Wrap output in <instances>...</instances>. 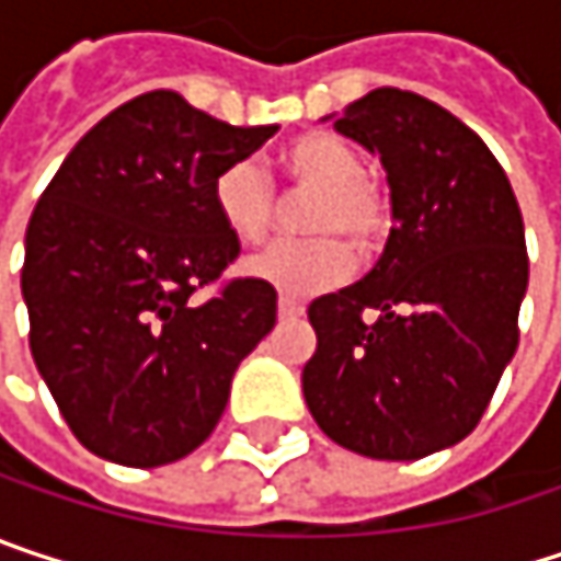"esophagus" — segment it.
<instances>
[{
	"label": "esophagus",
	"instance_id": "obj_1",
	"mask_svg": "<svg viewBox=\"0 0 561 561\" xmlns=\"http://www.w3.org/2000/svg\"><path fill=\"white\" fill-rule=\"evenodd\" d=\"M305 314V308L295 301V298H288V295H282L279 298V318H301Z\"/></svg>",
	"mask_w": 561,
	"mask_h": 561
}]
</instances>
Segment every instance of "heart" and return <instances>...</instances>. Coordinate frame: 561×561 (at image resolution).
I'll use <instances>...</instances> for the list:
<instances>
[{
  "label": "heart",
  "instance_id": "heart-1",
  "mask_svg": "<svg viewBox=\"0 0 561 561\" xmlns=\"http://www.w3.org/2000/svg\"><path fill=\"white\" fill-rule=\"evenodd\" d=\"M279 169L291 191L311 194L301 210V230L311 240L279 243L247 260V276L305 298L328 291L354 273V253H377L390 233V201L364 178V162L351 142L334 133H305L279 152ZM210 204L224 230L253 247L273 227V184L260 165L240 159L214 174Z\"/></svg>",
  "mask_w": 561,
  "mask_h": 561
}]
</instances>
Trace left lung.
<instances>
[{
    "mask_svg": "<svg viewBox=\"0 0 561 561\" xmlns=\"http://www.w3.org/2000/svg\"><path fill=\"white\" fill-rule=\"evenodd\" d=\"M334 129L380 156L392 230L364 279L308 305L301 392L341 448L415 461L474 432L516 354L523 217L484 139L419 93L370 90Z\"/></svg>",
    "mask_w": 561,
    "mask_h": 561,
    "instance_id": "8db88e82",
    "label": "left lung"
}]
</instances>
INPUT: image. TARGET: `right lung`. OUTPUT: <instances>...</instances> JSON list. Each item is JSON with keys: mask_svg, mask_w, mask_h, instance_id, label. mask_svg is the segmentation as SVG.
Instances as JSON below:
<instances>
[{"mask_svg": "<svg viewBox=\"0 0 561 561\" xmlns=\"http://www.w3.org/2000/svg\"><path fill=\"white\" fill-rule=\"evenodd\" d=\"M276 129L152 90L103 116L45 187L25 230L28 344L87 451L159 468L220 422L240 360L276 324V288L233 279L191 301L240 253L210 181Z\"/></svg>", "mask_w": 561, "mask_h": 561, "instance_id": "obj_1", "label": "right lung"}]
</instances>
